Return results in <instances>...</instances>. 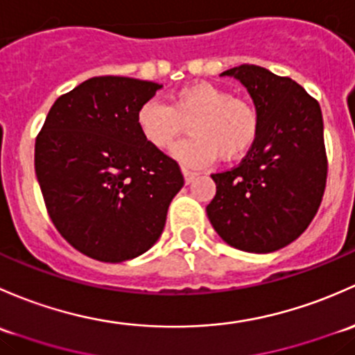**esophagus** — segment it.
Wrapping results in <instances>:
<instances>
[{"label":"esophagus","instance_id":"1","mask_svg":"<svg viewBox=\"0 0 355 355\" xmlns=\"http://www.w3.org/2000/svg\"><path fill=\"white\" fill-rule=\"evenodd\" d=\"M182 176H184L186 184H189V182H191L193 179H195L196 176H198V174L193 173V171H189V169H184V167H182Z\"/></svg>","mask_w":355,"mask_h":355}]
</instances>
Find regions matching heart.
<instances>
[{
  "mask_svg": "<svg viewBox=\"0 0 355 355\" xmlns=\"http://www.w3.org/2000/svg\"><path fill=\"white\" fill-rule=\"evenodd\" d=\"M137 124L145 140L157 150H167L184 133L191 137L174 148L186 166H205L220 157L236 160L251 148L258 137V114L250 102L210 82H195L176 90L169 104L147 101L137 112Z\"/></svg>",
  "mask_w": 355,
  "mask_h": 355,
  "instance_id": "obj_1",
  "label": "heart"
}]
</instances>
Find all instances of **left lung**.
<instances>
[{"mask_svg":"<svg viewBox=\"0 0 355 355\" xmlns=\"http://www.w3.org/2000/svg\"><path fill=\"white\" fill-rule=\"evenodd\" d=\"M253 97L258 137L239 166L211 174L217 193L207 215L237 250L272 253L308 229L323 200L328 160L320 104L288 76L257 64L222 73Z\"/></svg>","mask_w":355,"mask_h":355,"instance_id":"1","label":"left lung"}]
</instances>
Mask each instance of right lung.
<instances>
[{
  "label": "right lung",
  "instance_id": "right-lung-1",
  "mask_svg": "<svg viewBox=\"0 0 355 355\" xmlns=\"http://www.w3.org/2000/svg\"><path fill=\"white\" fill-rule=\"evenodd\" d=\"M162 85L94 76L56 98L35 138L47 214L75 250L121 263L150 250L184 184L179 164L140 133L137 112Z\"/></svg>",
  "mask_w": 355,
  "mask_h": 355
}]
</instances>
